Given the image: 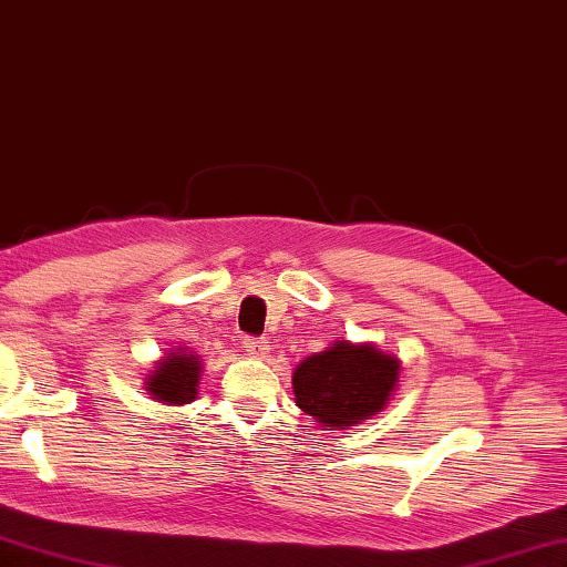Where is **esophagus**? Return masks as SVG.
Returning a JSON list of instances; mask_svg holds the SVG:
<instances>
[{"label":"esophagus","mask_w":567,"mask_h":567,"mask_svg":"<svg viewBox=\"0 0 567 567\" xmlns=\"http://www.w3.org/2000/svg\"><path fill=\"white\" fill-rule=\"evenodd\" d=\"M244 348H247L251 358H266V355H269V350H271V346L266 343L264 338H247V340H244Z\"/></svg>","instance_id":"obj_1"}]
</instances>
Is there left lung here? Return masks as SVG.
<instances>
[{
	"label": "left lung",
	"mask_w": 567,
	"mask_h": 567,
	"mask_svg": "<svg viewBox=\"0 0 567 567\" xmlns=\"http://www.w3.org/2000/svg\"><path fill=\"white\" fill-rule=\"evenodd\" d=\"M402 362L375 343L336 340L293 370L298 410L323 430H350L388 408L398 390Z\"/></svg>",
	"instance_id": "8db88e82"
}]
</instances>
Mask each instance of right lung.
<instances>
[{"label":"right lung","instance_id":"add662e5","mask_svg":"<svg viewBox=\"0 0 567 567\" xmlns=\"http://www.w3.org/2000/svg\"><path fill=\"white\" fill-rule=\"evenodd\" d=\"M202 378V358L187 348L167 350L163 358L155 362L151 375L145 378V390L151 400L173 404H189L197 400Z\"/></svg>","mask_w":567,"mask_h":567}]
</instances>
